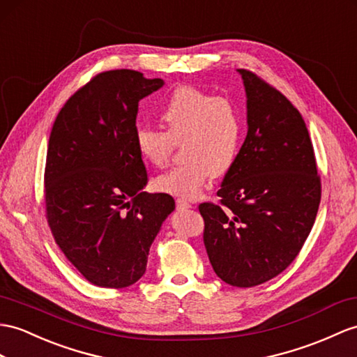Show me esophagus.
I'll return each mask as SVG.
<instances>
[{"label":"esophagus","mask_w":357,"mask_h":357,"mask_svg":"<svg viewBox=\"0 0 357 357\" xmlns=\"http://www.w3.org/2000/svg\"><path fill=\"white\" fill-rule=\"evenodd\" d=\"M177 208H180V211H188V208H194L195 206L192 204V203H189V202H186V199H177Z\"/></svg>","instance_id":"34e87169"}]
</instances>
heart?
Wrapping results in <instances>:
<instances>
[{"instance_id": "b5f03b06", "label": "heart", "mask_w": 357, "mask_h": 357, "mask_svg": "<svg viewBox=\"0 0 357 357\" xmlns=\"http://www.w3.org/2000/svg\"><path fill=\"white\" fill-rule=\"evenodd\" d=\"M160 118L167 132L149 126L136 130L139 154L153 167H163L174 142H181L180 153L185 160L155 177V189L192 198L211 174L224 176L230 171L242 141V119L230 100L181 86L165 102Z\"/></svg>"}]
</instances>
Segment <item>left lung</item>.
<instances>
[{
    "instance_id": "1",
    "label": "left lung",
    "mask_w": 357,
    "mask_h": 357,
    "mask_svg": "<svg viewBox=\"0 0 357 357\" xmlns=\"http://www.w3.org/2000/svg\"><path fill=\"white\" fill-rule=\"evenodd\" d=\"M247 97V136L218 190L221 206L199 204L215 274L250 288L297 257L315 222L321 183L307 127L291 101L238 69Z\"/></svg>"
}]
</instances>
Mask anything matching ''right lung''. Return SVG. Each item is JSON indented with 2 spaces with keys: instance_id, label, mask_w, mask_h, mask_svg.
<instances>
[{
  "instance_id": "1",
  "label": "right lung",
  "mask_w": 357,
  "mask_h": 357,
  "mask_svg": "<svg viewBox=\"0 0 357 357\" xmlns=\"http://www.w3.org/2000/svg\"><path fill=\"white\" fill-rule=\"evenodd\" d=\"M163 84L132 69L101 73L66 101L51 130L48 224L69 262L101 288L141 279L176 208L171 195L142 190L149 178L135 142L139 101Z\"/></svg>"
}]
</instances>
